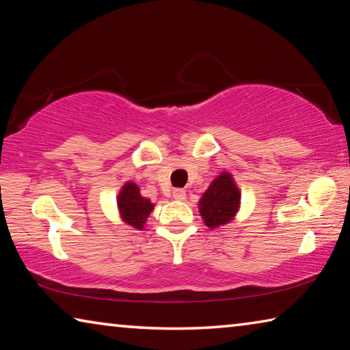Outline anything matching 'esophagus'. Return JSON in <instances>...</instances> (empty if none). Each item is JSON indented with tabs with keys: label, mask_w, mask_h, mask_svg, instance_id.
<instances>
[{
	"label": "esophagus",
	"mask_w": 350,
	"mask_h": 350,
	"mask_svg": "<svg viewBox=\"0 0 350 350\" xmlns=\"http://www.w3.org/2000/svg\"><path fill=\"white\" fill-rule=\"evenodd\" d=\"M173 198L176 200H183V199L187 198V194H185V191H183V189L176 188V189H173Z\"/></svg>",
	"instance_id": "esophagus-1"
}]
</instances>
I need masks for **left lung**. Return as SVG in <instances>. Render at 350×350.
<instances>
[{
    "label": "left lung",
    "mask_w": 350,
    "mask_h": 350,
    "mask_svg": "<svg viewBox=\"0 0 350 350\" xmlns=\"http://www.w3.org/2000/svg\"><path fill=\"white\" fill-rule=\"evenodd\" d=\"M241 191L228 171L219 174L199 200V213L208 228L230 224L239 211Z\"/></svg>",
    "instance_id": "1"
}]
</instances>
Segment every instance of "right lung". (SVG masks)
Masks as SVG:
<instances>
[{
  "instance_id": "right-lung-1",
  "label": "right lung",
  "mask_w": 350,
  "mask_h": 350,
  "mask_svg": "<svg viewBox=\"0 0 350 350\" xmlns=\"http://www.w3.org/2000/svg\"><path fill=\"white\" fill-rule=\"evenodd\" d=\"M154 204L140 194L137 183L126 182L117 196V210L122 221L135 230H144Z\"/></svg>"
}]
</instances>
